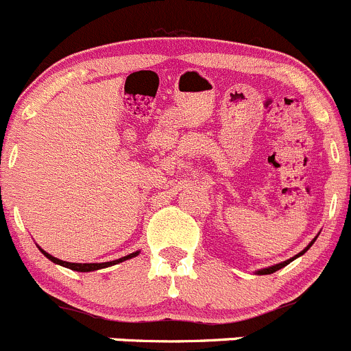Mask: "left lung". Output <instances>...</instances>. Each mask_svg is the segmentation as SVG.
Returning a JSON list of instances; mask_svg holds the SVG:
<instances>
[{
	"label": "left lung",
	"mask_w": 351,
	"mask_h": 351,
	"mask_svg": "<svg viewBox=\"0 0 351 351\" xmlns=\"http://www.w3.org/2000/svg\"><path fill=\"white\" fill-rule=\"evenodd\" d=\"M312 243H314V241H312ZM312 243H311V245H308V247H312ZM308 247H307V248H305V250H304V252H300V254H298V255H295V257H293V258L300 257V255H302V254H305V252H307V250H308ZM293 258H288V261L281 262V264H276V266H273V267H267V269H261V271H258V274H273V273H276V271H278V269H281V267L288 266V264H290V262H291V261H293Z\"/></svg>",
	"instance_id": "1"
}]
</instances>
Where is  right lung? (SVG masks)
Returning <instances> with one entry per match:
<instances>
[{
    "label": "right lung",
    "mask_w": 351,
    "mask_h": 351,
    "mask_svg": "<svg viewBox=\"0 0 351 351\" xmlns=\"http://www.w3.org/2000/svg\"><path fill=\"white\" fill-rule=\"evenodd\" d=\"M40 252H43V254L46 255V257L49 258V261H53L54 264H60V266H64V267H68V269H71V271H78V273H89V271L103 269V267L113 266V264H118V262H123V261H127V258H132V257H135V255L138 254V252H135V254H130V255H127V257H121V258H118V261H113V262H101V264H75V262H64V261H60V258L53 257V255H49V254H47V252H44V250H40Z\"/></svg>",
    "instance_id": "add662e5"
}]
</instances>
